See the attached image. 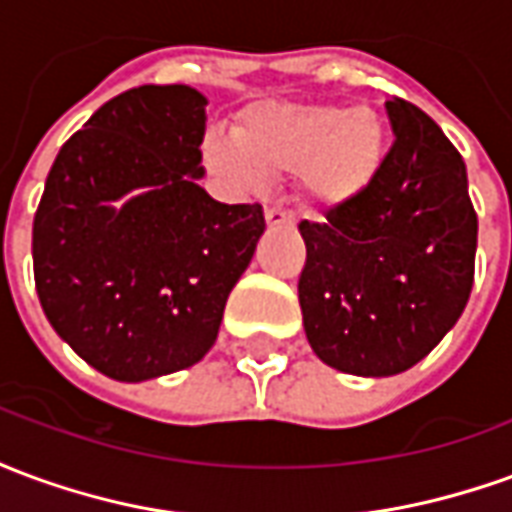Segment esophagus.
<instances>
[{"mask_svg": "<svg viewBox=\"0 0 512 512\" xmlns=\"http://www.w3.org/2000/svg\"><path fill=\"white\" fill-rule=\"evenodd\" d=\"M266 222L268 227H282V224H293L296 219H293V213L279 205H266Z\"/></svg>", "mask_w": 512, "mask_h": 512, "instance_id": "esophagus-1", "label": "esophagus"}]
</instances>
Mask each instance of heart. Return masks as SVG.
<instances>
[{
	"mask_svg": "<svg viewBox=\"0 0 512 512\" xmlns=\"http://www.w3.org/2000/svg\"><path fill=\"white\" fill-rule=\"evenodd\" d=\"M384 156V123L370 106L285 104L246 109L238 131L211 128L202 164L227 189L255 194L279 175H301L318 205H343L376 178Z\"/></svg>",
	"mask_w": 512,
	"mask_h": 512,
	"instance_id": "b5f03b06",
	"label": "heart"
}]
</instances>
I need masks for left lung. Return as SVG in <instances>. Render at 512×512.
<instances>
[{"label": "left lung", "mask_w": 512, "mask_h": 512, "mask_svg": "<svg viewBox=\"0 0 512 512\" xmlns=\"http://www.w3.org/2000/svg\"><path fill=\"white\" fill-rule=\"evenodd\" d=\"M386 117L395 139L370 186L299 224L304 332L351 376H395L425 359L474 282L477 213L461 153L403 98L386 101Z\"/></svg>", "instance_id": "1"}]
</instances>
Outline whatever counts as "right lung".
Returning a JSON list of instances; mask_svg holds the SVG:
<instances>
[{
    "instance_id": "1",
    "label": "right lung",
    "mask_w": 512,
    "mask_h": 512,
    "mask_svg": "<svg viewBox=\"0 0 512 512\" xmlns=\"http://www.w3.org/2000/svg\"><path fill=\"white\" fill-rule=\"evenodd\" d=\"M205 104L186 84L115 95L60 147L35 211L40 307L115 381L197 365L266 230L260 202L224 205L197 186Z\"/></svg>"
}]
</instances>
